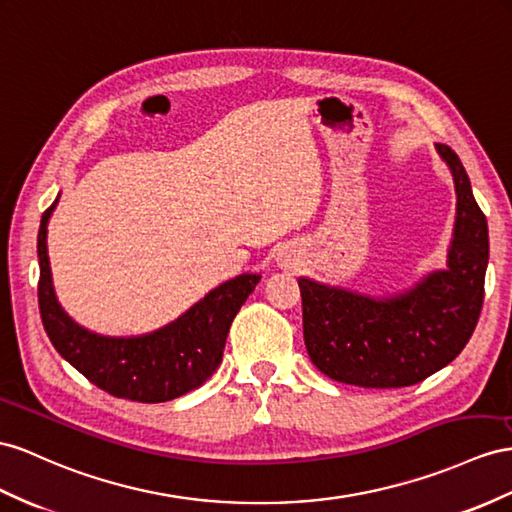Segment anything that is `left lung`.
<instances>
[{
	"label": "left lung",
	"mask_w": 512,
	"mask_h": 512,
	"mask_svg": "<svg viewBox=\"0 0 512 512\" xmlns=\"http://www.w3.org/2000/svg\"><path fill=\"white\" fill-rule=\"evenodd\" d=\"M456 192L448 261L409 290L370 296L300 277L309 357L333 381L391 389L422 383L452 363L474 333L489 264L487 218L458 155L435 144Z\"/></svg>",
	"instance_id": "obj_1"
}]
</instances>
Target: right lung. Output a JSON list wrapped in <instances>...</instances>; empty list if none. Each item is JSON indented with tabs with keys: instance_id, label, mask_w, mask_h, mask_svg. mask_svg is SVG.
<instances>
[{
	"instance_id": "1",
	"label": "right lung",
	"mask_w": 512,
	"mask_h": 512,
	"mask_svg": "<svg viewBox=\"0 0 512 512\" xmlns=\"http://www.w3.org/2000/svg\"><path fill=\"white\" fill-rule=\"evenodd\" d=\"M58 199L38 229V307L51 344L90 383L116 398L168 402L201 387L222 361L235 313L255 290L261 274L244 272L207 292L177 320L153 333L110 337L84 329L58 303L47 255V225Z\"/></svg>"
}]
</instances>
